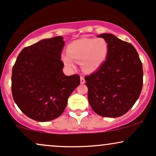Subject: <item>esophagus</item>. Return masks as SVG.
<instances>
[{
  "label": "esophagus",
  "mask_w": 156,
  "mask_h": 156,
  "mask_svg": "<svg viewBox=\"0 0 156 156\" xmlns=\"http://www.w3.org/2000/svg\"><path fill=\"white\" fill-rule=\"evenodd\" d=\"M80 83H81V84H83V83H85L86 80H85V79H84V78H83V76H81V77H80Z\"/></svg>",
  "instance_id": "esophagus-1"
}]
</instances>
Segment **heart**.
<instances>
[{
  "instance_id": "b5f03b06",
  "label": "heart",
  "mask_w": 156,
  "mask_h": 156,
  "mask_svg": "<svg viewBox=\"0 0 156 156\" xmlns=\"http://www.w3.org/2000/svg\"><path fill=\"white\" fill-rule=\"evenodd\" d=\"M67 55H62V60L69 68L75 67L73 59L81 62L86 73L97 70L105 62L108 53V44L103 38H83L71 42L67 49Z\"/></svg>"
}]
</instances>
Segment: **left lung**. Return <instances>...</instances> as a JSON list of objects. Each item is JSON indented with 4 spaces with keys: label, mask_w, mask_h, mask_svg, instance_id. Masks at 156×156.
Segmentation results:
<instances>
[{
    "label": "left lung",
    "mask_w": 156,
    "mask_h": 156,
    "mask_svg": "<svg viewBox=\"0 0 156 156\" xmlns=\"http://www.w3.org/2000/svg\"><path fill=\"white\" fill-rule=\"evenodd\" d=\"M108 44L106 59L98 70L85 76L88 101L96 114L119 117L126 114L140 95L143 68L136 50L112 34H102Z\"/></svg>",
    "instance_id": "obj_1"
}]
</instances>
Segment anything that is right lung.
Instances as JSON below:
<instances>
[{
    "mask_svg": "<svg viewBox=\"0 0 156 156\" xmlns=\"http://www.w3.org/2000/svg\"><path fill=\"white\" fill-rule=\"evenodd\" d=\"M63 37L45 39L23 48L12 74V92L21 112L34 120L48 122L58 117L67 100L80 84V76H67L61 60Z\"/></svg>",
    "mask_w": 156,
    "mask_h": 156,
    "instance_id": "1",
    "label": "right lung"
}]
</instances>
